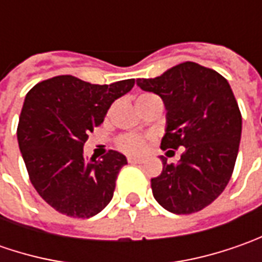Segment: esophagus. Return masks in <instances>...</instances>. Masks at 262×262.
Returning a JSON list of instances; mask_svg holds the SVG:
<instances>
[{
  "label": "esophagus",
  "mask_w": 262,
  "mask_h": 262,
  "mask_svg": "<svg viewBox=\"0 0 262 262\" xmlns=\"http://www.w3.org/2000/svg\"><path fill=\"white\" fill-rule=\"evenodd\" d=\"M128 162H129V163H134V165H140V163H144V159H141V157L129 156L128 157Z\"/></svg>",
  "instance_id": "obj_1"
}]
</instances>
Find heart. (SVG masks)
Instances as JSON below:
<instances>
[{"label": "heart", "mask_w": 262, "mask_h": 262, "mask_svg": "<svg viewBox=\"0 0 262 262\" xmlns=\"http://www.w3.org/2000/svg\"><path fill=\"white\" fill-rule=\"evenodd\" d=\"M153 95H143L140 96L138 99L141 97H150ZM144 138L140 136H134V134H126V136H122L118 141V146L121 150H124L126 153H140L143 148H144Z\"/></svg>", "instance_id": "1"}]
</instances>
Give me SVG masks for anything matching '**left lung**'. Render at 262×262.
I'll list each match as a JSON object with an SVG mask.
<instances>
[{
  "label": "left lung",
  "instance_id": "8db88e82",
  "mask_svg": "<svg viewBox=\"0 0 262 262\" xmlns=\"http://www.w3.org/2000/svg\"><path fill=\"white\" fill-rule=\"evenodd\" d=\"M137 86L160 96L166 129L160 147H185L173 165L162 159V173L151 179L156 201L175 214H191L223 192L237 157L242 116L227 80L214 70L186 61Z\"/></svg>",
  "mask_w": 262,
  "mask_h": 262
}]
</instances>
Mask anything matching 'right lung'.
<instances>
[{
  "label": "right lung",
  "mask_w": 262,
  "mask_h": 262,
  "mask_svg": "<svg viewBox=\"0 0 262 262\" xmlns=\"http://www.w3.org/2000/svg\"><path fill=\"white\" fill-rule=\"evenodd\" d=\"M133 86L134 78L100 86L56 76L26 95L18 147L37 194L56 211L89 219L111 203L126 157L111 150L100 160L87 159L83 147L111 105Z\"/></svg>",
  "instance_id": "right-lung-1"
}]
</instances>
